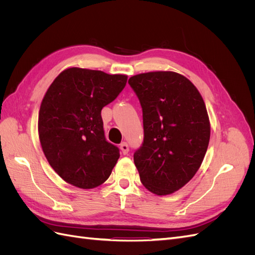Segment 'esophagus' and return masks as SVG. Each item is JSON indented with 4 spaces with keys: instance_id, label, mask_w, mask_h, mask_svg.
Segmentation results:
<instances>
[{
    "instance_id": "esophagus-1",
    "label": "esophagus",
    "mask_w": 255,
    "mask_h": 255,
    "mask_svg": "<svg viewBox=\"0 0 255 255\" xmlns=\"http://www.w3.org/2000/svg\"><path fill=\"white\" fill-rule=\"evenodd\" d=\"M120 149H121L122 153L126 155V154H128V144L127 142H122L120 144Z\"/></svg>"
}]
</instances>
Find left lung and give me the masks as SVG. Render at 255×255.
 I'll use <instances>...</instances> for the list:
<instances>
[{
	"label": "left lung",
	"mask_w": 255,
	"mask_h": 255,
	"mask_svg": "<svg viewBox=\"0 0 255 255\" xmlns=\"http://www.w3.org/2000/svg\"><path fill=\"white\" fill-rule=\"evenodd\" d=\"M142 109L143 141L134 163L143 186L165 196L187 184L202 164L211 127L203 99L185 76L171 71L128 80Z\"/></svg>",
	"instance_id": "left-lung-1"
}]
</instances>
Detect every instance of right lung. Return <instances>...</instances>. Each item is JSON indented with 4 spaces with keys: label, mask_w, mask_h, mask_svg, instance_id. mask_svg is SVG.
Returning <instances> with one entry per match:
<instances>
[{
    "label": "right lung",
    "mask_w": 255,
    "mask_h": 255,
    "mask_svg": "<svg viewBox=\"0 0 255 255\" xmlns=\"http://www.w3.org/2000/svg\"><path fill=\"white\" fill-rule=\"evenodd\" d=\"M127 75L69 68L54 80L39 111L42 150L55 172L73 186L95 188L120 156L106 140L101 111L126 87Z\"/></svg>",
    "instance_id": "obj_1"
}]
</instances>
